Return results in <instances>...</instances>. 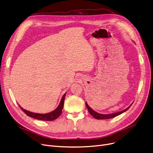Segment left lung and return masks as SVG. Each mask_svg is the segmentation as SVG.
Listing matches in <instances>:
<instances>
[{"mask_svg":"<svg viewBox=\"0 0 153 153\" xmlns=\"http://www.w3.org/2000/svg\"><path fill=\"white\" fill-rule=\"evenodd\" d=\"M133 103H131V105L128 107V108H126V109L121 111H119V112H117V113H114V114H99L97 113V112H96L95 111H94L93 109H92L89 106V105H88L87 102H85V105H86V107L87 108V110L88 111H89V114L93 117H94L96 119H98V120H105V119H109V118H114L120 114H123V112L126 111L127 110L129 109V108L131 106Z\"/></svg>","mask_w":153,"mask_h":153,"instance_id":"left-lung-1","label":"left lung"}]
</instances>
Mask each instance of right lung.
<instances>
[{"instance_id":"right-lung-1","label":"right lung","mask_w":153,"mask_h":153,"mask_svg":"<svg viewBox=\"0 0 153 153\" xmlns=\"http://www.w3.org/2000/svg\"><path fill=\"white\" fill-rule=\"evenodd\" d=\"M66 94V93H65L63 95L58 107L56 108L54 110L52 111L51 112H50V113H48V114H42L33 113V112H31V111H29L25 109H23L20 105L19 106H20V108L23 110L24 113H25L27 115H28L30 117L33 118L36 120H43V121H53V120H54L58 117H59L62 113V108L64 106V99H65Z\"/></svg>"}]
</instances>
